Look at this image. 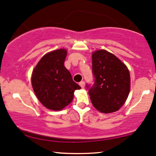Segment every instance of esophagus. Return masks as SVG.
<instances>
[{"instance_id":"1","label":"esophagus","mask_w":156,"mask_h":156,"mask_svg":"<svg viewBox=\"0 0 156 156\" xmlns=\"http://www.w3.org/2000/svg\"><path fill=\"white\" fill-rule=\"evenodd\" d=\"M79 85L80 86V87L82 88V89H83L84 87H85V82L84 81H80L79 83Z\"/></svg>"}]
</instances>
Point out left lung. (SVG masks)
Returning a JSON list of instances; mask_svg holds the SVG:
<instances>
[{"label": "left lung", "mask_w": 156, "mask_h": 156, "mask_svg": "<svg viewBox=\"0 0 156 156\" xmlns=\"http://www.w3.org/2000/svg\"><path fill=\"white\" fill-rule=\"evenodd\" d=\"M94 83L86 85L94 107L103 113L119 110L130 91L129 71L119 58L108 51L92 53Z\"/></svg>", "instance_id": "obj_1"}]
</instances>
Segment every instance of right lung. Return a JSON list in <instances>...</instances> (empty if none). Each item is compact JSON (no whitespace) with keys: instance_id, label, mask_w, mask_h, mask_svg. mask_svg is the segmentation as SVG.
I'll return each instance as SVG.
<instances>
[{"instance_id":"obj_1","label":"right lung","mask_w":156,"mask_h":156,"mask_svg":"<svg viewBox=\"0 0 156 156\" xmlns=\"http://www.w3.org/2000/svg\"><path fill=\"white\" fill-rule=\"evenodd\" d=\"M67 51L59 48L41 58L32 73V86L37 98L45 108L60 110L72 102L74 91L80 86L73 81L64 66Z\"/></svg>"}]
</instances>
